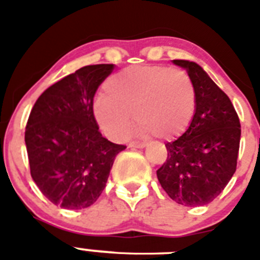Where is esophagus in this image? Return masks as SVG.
I'll use <instances>...</instances> for the list:
<instances>
[{
    "instance_id": "34e87169",
    "label": "esophagus",
    "mask_w": 260,
    "mask_h": 260,
    "mask_svg": "<svg viewBox=\"0 0 260 260\" xmlns=\"http://www.w3.org/2000/svg\"><path fill=\"white\" fill-rule=\"evenodd\" d=\"M146 146V143H141V142H132V143H128V147H132V148H144Z\"/></svg>"
}]
</instances>
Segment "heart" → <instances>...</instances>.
Masks as SVG:
<instances>
[{
  "label": "heart",
  "mask_w": 260,
  "mask_h": 260,
  "mask_svg": "<svg viewBox=\"0 0 260 260\" xmlns=\"http://www.w3.org/2000/svg\"><path fill=\"white\" fill-rule=\"evenodd\" d=\"M93 114L108 137L122 139L134 113L135 134L172 139L189 127L197 110V89L185 70L134 65L105 80Z\"/></svg>",
  "instance_id": "1"
}]
</instances>
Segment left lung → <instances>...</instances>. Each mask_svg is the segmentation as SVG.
<instances>
[{"instance_id": "left-lung-1", "label": "left lung", "mask_w": 260, "mask_h": 260, "mask_svg": "<svg viewBox=\"0 0 260 260\" xmlns=\"http://www.w3.org/2000/svg\"><path fill=\"white\" fill-rule=\"evenodd\" d=\"M185 69L197 89V110L185 133L165 144L168 157L157 180L169 198L187 207L212 202L237 168L241 123L226 93L198 63L173 59Z\"/></svg>"}]
</instances>
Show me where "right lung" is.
Listing matches in <instances>:
<instances>
[{
    "label": "right lung",
    "mask_w": 260,
    "mask_h": 260,
    "mask_svg": "<svg viewBox=\"0 0 260 260\" xmlns=\"http://www.w3.org/2000/svg\"><path fill=\"white\" fill-rule=\"evenodd\" d=\"M88 65L41 93L24 133L29 171L40 191L66 210L92 206L105 189L114 158L126 148L99 132L93 98L113 71Z\"/></svg>",
    "instance_id": "right-lung-1"
}]
</instances>
